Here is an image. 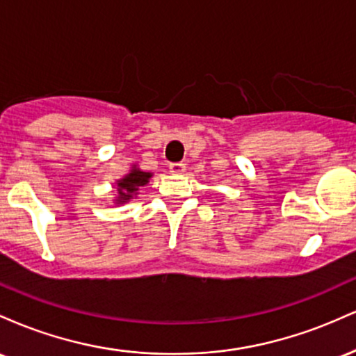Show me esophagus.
Masks as SVG:
<instances>
[{
	"label": "esophagus",
	"instance_id": "esophagus-1",
	"mask_svg": "<svg viewBox=\"0 0 356 356\" xmlns=\"http://www.w3.org/2000/svg\"><path fill=\"white\" fill-rule=\"evenodd\" d=\"M169 170L172 174H182L184 170H186V164H182V162H172V164L169 165Z\"/></svg>",
	"mask_w": 356,
	"mask_h": 356
}]
</instances>
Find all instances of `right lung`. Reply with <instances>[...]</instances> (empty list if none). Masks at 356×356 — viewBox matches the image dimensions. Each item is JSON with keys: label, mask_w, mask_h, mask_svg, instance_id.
<instances>
[{"label": "right lung", "mask_w": 356, "mask_h": 356, "mask_svg": "<svg viewBox=\"0 0 356 356\" xmlns=\"http://www.w3.org/2000/svg\"><path fill=\"white\" fill-rule=\"evenodd\" d=\"M150 174L149 172H142V170H132L129 175H125L122 181L117 182L118 186V202H125L132 197L134 192L137 191L138 186H145L149 182Z\"/></svg>", "instance_id": "right-lung-1"}]
</instances>
